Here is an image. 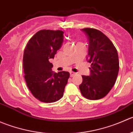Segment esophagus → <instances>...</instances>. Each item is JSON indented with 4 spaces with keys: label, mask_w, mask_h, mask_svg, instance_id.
Here are the masks:
<instances>
[{
    "label": "esophagus",
    "mask_w": 133,
    "mask_h": 133,
    "mask_svg": "<svg viewBox=\"0 0 133 133\" xmlns=\"http://www.w3.org/2000/svg\"><path fill=\"white\" fill-rule=\"evenodd\" d=\"M70 74L71 77H72V76H74L75 74H76V73L74 72H72V71H70Z\"/></svg>",
    "instance_id": "esophagus-1"
}]
</instances>
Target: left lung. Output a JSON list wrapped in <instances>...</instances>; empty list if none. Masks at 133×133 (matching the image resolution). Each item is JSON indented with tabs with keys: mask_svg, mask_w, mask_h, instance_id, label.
<instances>
[{
	"mask_svg": "<svg viewBox=\"0 0 133 133\" xmlns=\"http://www.w3.org/2000/svg\"><path fill=\"white\" fill-rule=\"evenodd\" d=\"M89 40L87 61L91 63L89 76H82L81 94L89 99L105 96L115 84L119 71L116 49L111 41L99 30L82 29Z\"/></svg>",
	"mask_w": 133,
	"mask_h": 133,
	"instance_id": "obj_1",
	"label": "left lung"
}]
</instances>
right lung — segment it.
<instances>
[{
  "label": "right lung",
  "instance_id": "right-lung-1",
  "mask_svg": "<svg viewBox=\"0 0 133 133\" xmlns=\"http://www.w3.org/2000/svg\"><path fill=\"white\" fill-rule=\"evenodd\" d=\"M63 34L61 30H40L29 40L24 51L26 85L33 96L44 103L61 99L69 78L68 72H53L49 61L62 46Z\"/></svg>",
  "mask_w": 133,
  "mask_h": 133
}]
</instances>
